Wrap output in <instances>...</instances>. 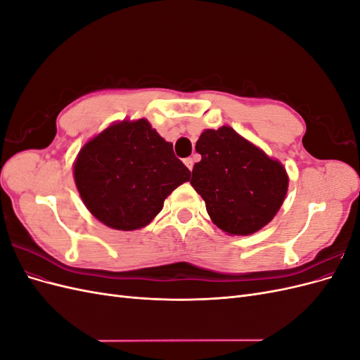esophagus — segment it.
I'll return each mask as SVG.
<instances>
[{
	"label": "esophagus",
	"instance_id": "1",
	"mask_svg": "<svg viewBox=\"0 0 360 360\" xmlns=\"http://www.w3.org/2000/svg\"><path fill=\"white\" fill-rule=\"evenodd\" d=\"M183 162H184V165H186L192 171V168H193V159L192 158H186Z\"/></svg>",
	"mask_w": 360,
	"mask_h": 360
}]
</instances>
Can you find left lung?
<instances>
[{
	"label": "left lung",
	"mask_w": 360,
	"mask_h": 360,
	"mask_svg": "<svg viewBox=\"0 0 360 360\" xmlns=\"http://www.w3.org/2000/svg\"><path fill=\"white\" fill-rule=\"evenodd\" d=\"M195 148L201 160L193 165L191 184L217 228L249 236L274 219L288 189L287 171L279 160L230 126L204 130Z\"/></svg>",
	"instance_id": "1"
}]
</instances>
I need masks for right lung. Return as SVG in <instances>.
<instances>
[{"label": "right lung", "instance_id": "1", "mask_svg": "<svg viewBox=\"0 0 360 360\" xmlns=\"http://www.w3.org/2000/svg\"><path fill=\"white\" fill-rule=\"evenodd\" d=\"M73 176L96 219L134 231L155 219L168 195L189 181L191 171L172 144L141 118L114 123L90 139L75 160Z\"/></svg>", "mask_w": 360, "mask_h": 360}]
</instances>
